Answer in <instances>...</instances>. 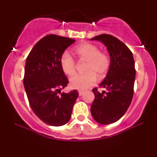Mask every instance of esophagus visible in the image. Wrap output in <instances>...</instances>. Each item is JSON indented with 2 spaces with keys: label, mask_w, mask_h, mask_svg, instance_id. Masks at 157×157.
<instances>
[{
  "label": "esophagus",
  "mask_w": 157,
  "mask_h": 157,
  "mask_svg": "<svg viewBox=\"0 0 157 157\" xmlns=\"http://www.w3.org/2000/svg\"><path fill=\"white\" fill-rule=\"evenodd\" d=\"M83 94H84L83 91H79V95H80V96H82V95H83Z\"/></svg>",
  "instance_id": "esophagus-1"
}]
</instances>
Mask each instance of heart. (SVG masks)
I'll use <instances>...</instances> for the list:
<instances>
[{"instance_id": "1", "label": "heart", "mask_w": 157, "mask_h": 157, "mask_svg": "<svg viewBox=\"0 0 157 157\" xmlns=\"http://www.w3.org/2000/svg\"><path fill=\"white\" fill-rule=\"evenodd\" d=\"M75 53L80 58L88 60L86 71L88 72L75 75L70 78L71 88L78 90H86L96 83L97 74L103 77L109 71L111 60L107 54L100 52V48L89 43H83L75 48ZM60 66L63 71L67 75H71L75 71V61L67 52H65L60 57Z\"/></svg>"}]
</instances>
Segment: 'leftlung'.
Instances as JSON below:
<instances>
[{
    "mask_svg": "<svg viewBox=\"0 0 157 157\" xmlns=\"http://www.w3.org/2000/svg\"><path fill=\"white\" fill-rule=\"evenodd\" d=\"M91 40L105 45L111 60L107 75L99 85L107 91L100 93L94 88L92 91L95 97L91 106V113L95 121L108 125L120 120L132 100L136 76L134 60L130 49L112 35L103 34Z\"/></svg>",
    "mask_w": 157,
    "mask_h": 157,
    "instance_id": "8db88e82",
    "label": "left lung"
}]
</instances>
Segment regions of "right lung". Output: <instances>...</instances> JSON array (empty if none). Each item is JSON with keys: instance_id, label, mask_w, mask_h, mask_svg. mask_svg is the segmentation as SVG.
<instances>
[{"instance_id": "1", "label": "right lung", "mask_w": 157, "mask_h": 157, "mask_svg": "<svg viewBox=\"0 0 157 157\" xmlns=\"http://www.w3.org/2000/svg\"><path fill=\"white\" fill-rule=\"evenodd\" d=\"M75 40L56 35L40 40L26 58L23 85L29 102L44 123L61 126L70 120L78 97L77 90L62 93L68 80L60 66V57Z\"/></svg>"}]
</instances>
